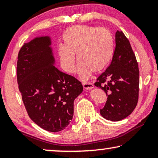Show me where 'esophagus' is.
Masks as SVG:
<instances>
[{
	"label": "esophagus",
	"instance_id": "esophagus-1",
	"mask_svg": "<svg viewBox=\"0 0 158 158\" xmlns=\"http://www.w3.org/2000/svg\"><path fill=\"white\" fill-rule=\"evenodd\" d=\"M82 84H83V87L85 89H92L94 88V84L90 83V82H84Z\"/></svg>",
	"mask_w": 158,
	"mask_h": 158
}]
</instances>
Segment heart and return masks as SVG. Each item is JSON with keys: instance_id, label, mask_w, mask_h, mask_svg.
I'll list each match as a JSON object with an SVG mask.
<instances>
[{"instance_id": "1", "label": "heart", "mask_w": 158, "mask_h": 158, "mask_svg": "<svg viewBox=\"0 0 158 158\" xmlns=\"http://www.w3.org/2000/svg\"><path fill=\"white\" fill-rule=\"evenodd\" d=\"M64 46L59 48V61L66 72H76L77 59L80 62L79 75L82 80L89 78L92 71L100 72L110 63L114 54V41L105 28L75 26L64 35Z\"/></svg>"}]
</instances>
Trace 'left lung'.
I'll return each instance as SVG.
<instances>
[{
	"mask_svg": "<svg viewBox=\"0 0 158 158\" xmlns=\"http://www.w3.org/2000/svg\"><path fill=\"white\" fill-rule=\"evenodd\" d=\"M115 43L110 65L94 83L107 96L100 114L111 121H119L129 116L136 107L139 97L138 64L130 41L123 31H117Z\"/></svg>",
	"mask_w": 158,
	"mask_h": 158,
	"instance_id": "left-lung-1",
	"label": "left lung"
}]
</instances>
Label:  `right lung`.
I'll return each mask as SVG.
<instances>
[{"mask_svg":"<svg viewBox=\"0 0 158 158\" xmlns=\"http://www.w3.org/2000/svg\"><path fill=\"white\" fill-rule=\"evenodd\" d=\"M52 41L38 37L19 52L17 81L22 100L32 121L44 130L65 129L74 114V101L83 91L81 82L54 66Z\"/></svg>","mask_w":158,"mask_h":158,"instance_id":"1","label":"right lung"}]
</instances>
